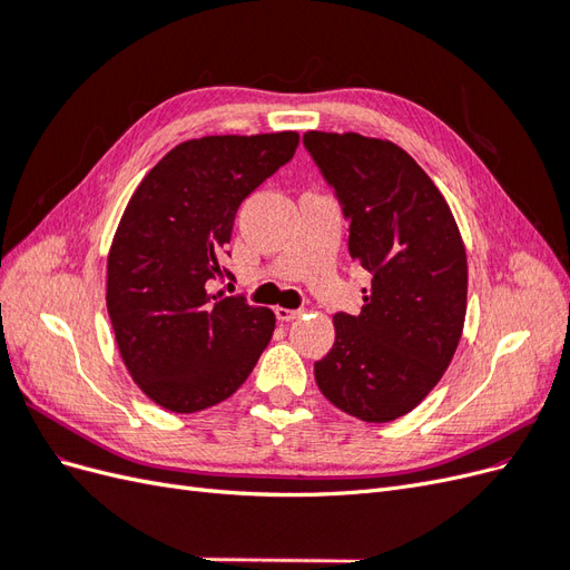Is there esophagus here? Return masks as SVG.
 <instances>
[{
  "mask_svg": "<svg viewBox=\"0 0 570 570\" xmlns=\"http://www.w3.org/2000/svg\"><path fill=\"white\" fill-rule=\"evenodd\" d=\"M275 316H278L281 323L297 321V318L302 316V308H285V306H278V308H275Z\"/></svg>",
  "mask_w": 570,
  "mask_h": 570,
  "instance_id": "esophagus-1",
  "label": "esophagus"
}]
</instances>
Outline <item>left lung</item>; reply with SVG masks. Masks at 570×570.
Segmentation results:
<instances>
[{
    "label": "left lung",
    "mask_w": 570,
    "mask_h": 570,
    "mask_svg": "<svg viewBox=\"0 0 570 570\" xmlns=\"http://www.w3.org/2000/svg\"><path fill=\"white\" fill-rule=\"evenodd\" d=\"M350 220V254L371 273L356 316L335 314V344L314 364L323 396L350 416L387 423L416 409L459 347L469 264L435 183L390 140L304 132Z\"/></svg>",
    "instance_id": "obj_1"
}]
</instances>
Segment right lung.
<instances>
[{
    "label": "right lung",
    "instance_id": "1",
    "mask_svg": "<svg viewBox=\"0 0 570 570\" xmlns=\"http://www.w3.org/2000/svg\"><path fill=\"white\" fill-rule=\"evenodd\" d=\"M295 130L180 142L132 193L107 258V308L120 358L154 404L195 413L247 381L275 314L209 295L239 204L292 159Z\"/></svg>",
    "mask_w": 570,
    "mask_h": 570
}]
</instances>
